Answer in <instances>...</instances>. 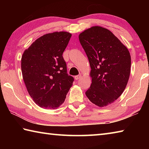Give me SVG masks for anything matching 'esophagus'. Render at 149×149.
I'll return each instance as SVG.
<instances>
[{
  "mask_svg": "<svg viewBox=\"0 0 149 149\" xmlns=\"http://www.w3.org/2000/svg\"><path fill=\"white\" fill-rule=\"evenodd\" d=\"M80 77H81L80 75H76V76L74 77V78H75V80H78V79H79V78H80Z\"/></svg>",
  "mask_w": 149,
  "mask_h": 149,
  "instance_id": "obj_1",
  "label": "esophagus"
}]
</instances>
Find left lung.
I'll return each instance as SVG.
<instances>
[{"instance_id":"obj_1","label":"left lung","mask_w":149,"mask_h":149,"mask_svg":"<svg viewBox=\"0 0 149 149\" xmlns=\"http://www.w3.org/2000/svg\"><path fill=\"white\" fill-rule=\"evenodd\" d=\"M89 59L92 84L85 95L99 107L114 102L129 80L131 56L127 48L104 27L93 26L79 35Z\"/></svg>"}]
</instances>
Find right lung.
I'll return each instance as SVG.
<instances>
[{"instance_id": "1", "label": "right lung", "mask_w": 149, "mask_h": 149, "mask_svg": "<svg viewBox=\"0 0 149 149\" xmlns=\"http://www.w3.org/2000/svg\"><path fill=\"white\" fill-rule=\"evenodd\" d=\"M72 34L60 31L42 35L24 52L21 68L27 91L39 107L55 109L64 102L74 77L67 74L62 54Z\"/></svg>"}]
</instances>
